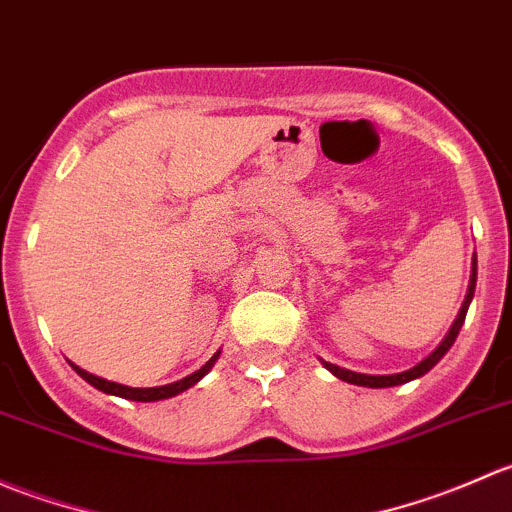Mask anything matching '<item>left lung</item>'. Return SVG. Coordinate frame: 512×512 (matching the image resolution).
<instances>
[{"label":"left lung","mask_w":512,"mask_h":512,"mask_svg":"<svg viewBox=\"0 0 512 512\" xmlns=\"http://www.w3.org/2000/svg\"><path fill=\"white\" fill-rule=\"evenodd\" d=\"M478 262L476 257H473V267H471V282H468V294H466V302H463L461 312H458L456 322H453V327L448 329L446 339H443L441 344L436 347V352H431L426 356V359L421 361V364H416L414 369L409 371H401V374H386V376H374V374H356V371H349V369H342V366L337 364H329V361H322L324 366H327L329 371H332L337 379L342 381H349V384H356V386H369V389H386V386H399V384H406V381H414L418 376H423L426 371H431L433 366L438 364V361L443 359V354L448 352V349L453 347V342H456L458 332H461L463 322H466V312H468V304H471L473 299V292H476V270H478Z\"/></svg>","instance_id":"8db88e82"}]
</instances>
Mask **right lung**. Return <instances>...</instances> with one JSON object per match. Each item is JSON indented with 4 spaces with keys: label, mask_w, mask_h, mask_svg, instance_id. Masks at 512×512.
<instances>
[{
    "label": "right lung",
    "mask_w": 512,
    "mask_h": 512,
    "mask_svg": "<svg viewBox=\"0 0 512 512\" xmlns=\"http://www.w3.org/2000/svg\"><path fill=\"white\" fill-rule=\"evenodd\" d=\"M218 356H220V352H215L213 359H210L208 364L200 366L198 371H193V374L185 376V379L173 381V384H165V386H153V389H131V386H123V384H116V381H108V379H101V376L89 374V371H84L81 366L71 364V361L69 364H71V369L81 376V379L89 381L91 386H96V389L103 391V394L121 396V399H131V401H160V399H170V396L183 394V391H188L190 386L198 384V381L203 379L210 369H213V364L218 361Z\"/></svg>",
    "instance_id": "1"
}]
</instances>
